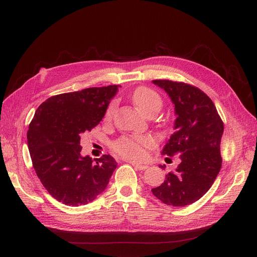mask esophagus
<instances>
[{"label":"esophagus","instance_id":"esophagus-1","mask_svg":"<svg viewBox=\"0 0 257 257\" xmlns=\"http://www.w3.org/2000/svg\"><path fill=\"white\" fill-rule=\"evenodd\" d=\"M131 164L134 165V166H135L137 169H139V170H145V169H147V168H148V166H147V165H141V164L134 163V162H132Z\"/></svg>","mask_w":257,"mask_h":257}]
</instances>
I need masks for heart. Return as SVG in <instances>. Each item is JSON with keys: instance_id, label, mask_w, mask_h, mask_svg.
<instances>
[{"instance_id": "b5f03b06", "label": "heart", "mask_w": 257, "mask_h": 257, "mask_svg": "<svg viewBox=\"0 0 257 257\" xmlns=\"http://www.w3.org/2000/svg\"><path fill=\"white\" fill-rule=\"evenodd\" d=\"M132 100L137 104L141 112L146 115L153 111H159L162 106L160 95L146 87L138 88L132 94ZM115 111V102L109 104L104 113V119L110 120ZM156 146V140L150 136L141 137H121L112 143V149L120 157L132 160L142 161L148 157V151Z\"/></svg>"}]
</instances>
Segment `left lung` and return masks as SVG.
<instances>
[{
	"mask_svg": "<svg viewBox=\"0 0 257 257\" xmlns=\"http://www.w3.org/2000/svg\"><path fill=\"white\" fill-rule=\"evenodd\" d=\"M153 82L169 95L177 114L175 132L162 154H180L181 162L151 192L167 205L185 206L199 200L220 172L223 122L212 99L195 85L168 79Z\"/></svg>",
	"mask_w": 257,
	"mask_h": 257,
	"instance_id": "obj_1",
	"label": "left lung"
}]
</instances>
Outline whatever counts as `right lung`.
I'll return each instance as SVG.
<instances>
[{
	"label": "right lung",
	"mask_w": 257,
	"mask_h": 257,
	"mask_svg": "<svg viewBox=\"0 0 257 257\" xmlns=\"http://www.w3.org/2000/svg\"><path fill=\"white\" fill-rule=\"evenodd\" d=\"M118 87L54 95L36 110L27 131L33 166L46 191L63 204L92 202L117 166L109 155L82 157L80 136L98 125Z\"/></svg>",
	"instance_id": "obj_1"
}]
</instances>
